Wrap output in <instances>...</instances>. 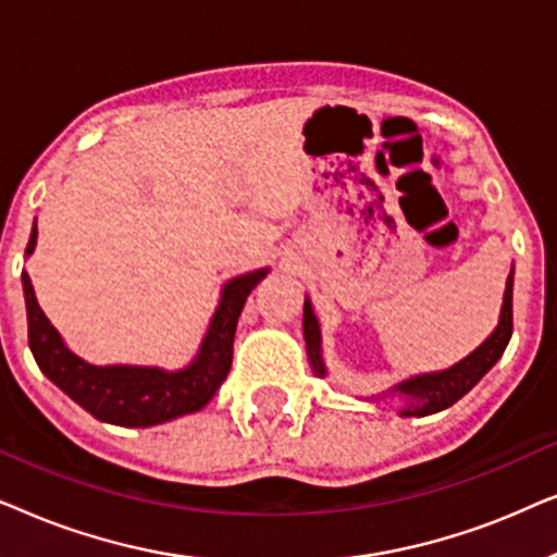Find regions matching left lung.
<instances>
[{
    "label": "left lung",
    "mask_w": 557,
    "mask_h": 557,
    "mask_svg": "<svg viewBox=\"0 0 557 557\" xmlns=\"http://www.w3.org/2000/svg\"><path fill=\"white\" fill-rule=\"evenodd\" d=\"M509 337H512V271H509L507 276L499 324L482 347H476L474 352L463 357L459 364H454V368H448L444 372H433V375H421L395 385L393 391L383 393V398H387V395H398V398L406 400V408L400 410V416L421 418L438 413V410L454 406L456 400L463 398V395L492 370V364L499 360L502 352H505ZM304 339H307L311 368H314L317 375H324L322 352H319V322L309 299L304 301Z\"/></svg>",
    "instance_id": "left-lung-1"
}]
</instances>
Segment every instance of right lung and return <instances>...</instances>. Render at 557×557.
<instances>
[{"label":"right lung","instance_id":"obj_1","mask_svg":"<svg viewBox=\"0 0 557 557\" xmlns=\"http://www.w3.org/2000/svg\"><path fill=\"white\" fill-rule=\"evenodd\" d=\"M35 240L37 225H33V233H29L27 256L35 250ZM263 276L265 269L233 278L223 288V299L212 317L197 360L180 372H164L157 368H128V364L96 368V364L83 362L63 345L55 326L42 314L29 276L22 271L29 349H33L37 368L98 421L126 425V429H147V425L172 421V418L195 413L208 406L218 387L223 385L233 364V337L240 309L250 288H256Z\"/></svg>","mask_w":557,"mask_h":557}]
</instances>
